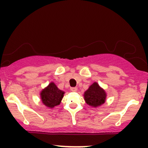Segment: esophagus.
Returning <instances> with one entry per match:
<instances>
[{
    "instance_id": "esophagus-1",
    "label": "esophagus",
    "mask_w": 148,
    "mask_h": 148,
    "mask_svg": "<svg viewBox=\"0 0 148 148\" xmlns=\"http://www.w3.org/2000/svg\"><path fill=\"white\" fill-rule=\"evenodd\" d=\"M70 90L72 92H76V90H77V88H76V87H72L70 88Z\"/></svg>"
}]
</instances>
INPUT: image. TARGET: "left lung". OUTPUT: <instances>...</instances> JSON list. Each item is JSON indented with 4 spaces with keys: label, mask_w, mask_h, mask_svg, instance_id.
Listing matches in <instances>:
<instances>
[{
    "label": "left lung",
    "mask_w": 148,
    "mask_h": 148,
    "mask_svg": "<svg viewBox=\"0 0 148 148\" xmlns=\"http://www.w3.org/2000/svg\"><path fill=\"white\" fill-rule=\"evenodd\" d=\"M84 99L89 106L98 107L106 101V93L97 82L93 83L84 92Z\"/></svg>",
    "instance_id": "8db88e82"
}]
</instances>
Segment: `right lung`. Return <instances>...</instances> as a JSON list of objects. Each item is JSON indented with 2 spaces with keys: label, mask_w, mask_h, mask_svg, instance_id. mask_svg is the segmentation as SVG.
Listing matches in <instances>:
<instances>
[{
  "label": "right lung",
  "mask_w": 148,
  "mask_h": 148,
  "mask_svg": "<svg viewBox=\"0 0 148 148\" xmlns=\"http://www.w3.org/2000/svg\"><path fill=\"white\" fill-rule=\"evenodd\" d=\"M64 92L60 90L53 82L50 83L40 93L42 103L48 108H53L59 105L63 97Z\"/></svg>",
  "instance_id": "obj_1"
}]
</instances>
